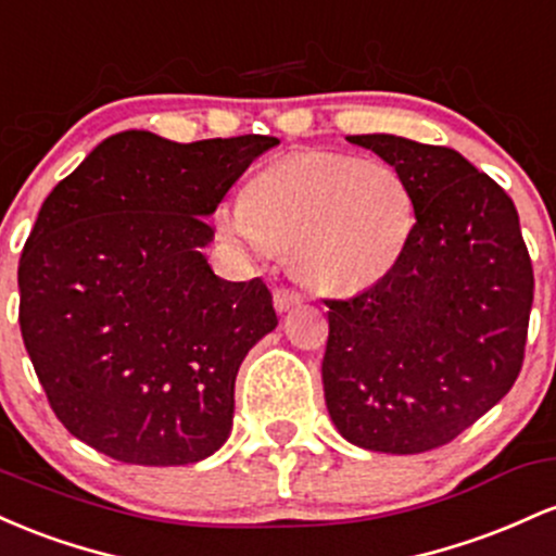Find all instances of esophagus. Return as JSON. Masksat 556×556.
Returning a JSON list of instances; mask_svg holds the SVG:
<instances>
[{"label": "esophagus", "instance_id": "1", "mask_svg": "<svg viewBox=\"0 0 556 556\" xmlns=\"http://www.w3.org/2000/svg\"><path fill=\"white\" fill-rule=\"evenodd\" d=\"M273 304H276L278 312H289L294 309L296 304H302V294L294 289H276V294H273Z\"/></svg>", "mask_w": 556, "mask_h": 556}]
</instances>
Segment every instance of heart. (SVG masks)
<instances>
[{
    "mask_svg": "<svg viewBox=\"0 0 556 556\" xmlns=\"http://www.w3.org/2000/svg\"><path fill=\"white\" fill-rule=\"evenodd\" d=\"M217 228L257 254L289 249L291 270L309 289L354 294L402 260L415 199L389 162L296 154L249 180L241 204L217 210Z\"/></svg>",
    "mask_w": 556,
    "mask_h": 556,
    "instance_id": "heart-1",
    "label": "heart"
}]
</instances>
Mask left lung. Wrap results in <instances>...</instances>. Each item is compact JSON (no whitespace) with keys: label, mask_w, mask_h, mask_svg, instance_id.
Returning a JSON list of instances; mask_svg holds the SVG:
<instances>
[{"label":"left lung","mask_w":556,"mask_h":556,"mask_svg":"<svg viewBox=\"0 0 556 556\" xmlns=\"http://www.w3.org/2000/svg\"><path fill=\"white\" fill-rule=\"evenodd\" d=\"M346 139L407 178L415 228L389 276L326 302V404L349 444L420 454L513 389L533 265L513 199L463 154L391 134Z\"/></svg>","instance_id":"obj_1"}]
</instances>
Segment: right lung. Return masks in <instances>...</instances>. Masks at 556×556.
Returning a JSON list of instances; mask_svg holds the SVG:
<instances>
[{
	"label": "right lung",
	"instance_id": "obj_1",
	"mask_svg": "<svg viewBox=\"0 0 556 556\" xmlns=\"http://www.w3.org/2000/svg\"><path fill=\"white\" fill-rule=\"evenodd\" d=\"M273 136L123 130L43 199L17 267L21 333L58 420L128 465L226 444L239 367L278 326L260 278H217L210 217Z\"/></svg>",
	"mask_w": 556,
	"mask_h": 556
}]
</instances>
